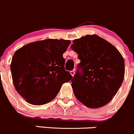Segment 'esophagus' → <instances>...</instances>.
Returning <instances> with one entry per match:
<instances>
[{
  "instance_id": "34e87169",
  "label": "esophagus",
  "mask_w": 134,
  "mask_h": 134,
  "mask_svg": "<svg viewBox=\"0 0 134 134\" xmlns=\"http://www.w3.org/2000/svg\"><path fill=\"white\" fill-rule=\"evenodd\" d=\"M75 70H71V71H70V74H71V75H72V76H74V75H75Z\"/></svg>"
}]
</instances>
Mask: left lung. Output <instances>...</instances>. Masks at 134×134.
I'll list each match as a JSON object with an SVG mask.
<instances>
[{
    "instance_id": "obj_1",
    "label": "left lung",
    "mask_w": 134,
    "mask_h": 134,
    "mask_svg": "<svg viewBox=\"0 0 134 134\" xmlns=\"http://www.w3.org/2000/svg\"><path fill=\"white\" fill-rule=\"evenodd\" d=\"M73 43L71 48L81 60L71 80L75 96L88 108L106 105L123 81V57L117 48L97 35H87Z\"/></svg>"
}]
</instances>
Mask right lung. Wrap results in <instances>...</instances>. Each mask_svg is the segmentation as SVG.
Segmentation results:
<instances>
[{"label": "right lung", "mask_w": 134, "mask_h": 134, "mask_svg": "<svg viewBox=\"0 0 134 134\" xmlns=\"http://www.w3.org/2000/svg\"><path fill=\"white\" fill-rule=\"evenodd\" d=\"M70 40L46 39L16 50L10 65L16 92L28 103L42 105L57 96L62 85L72 78L64 69L63 53Z\"/></svg>", "instance_id": "right-lung-1"}]
</instances>
